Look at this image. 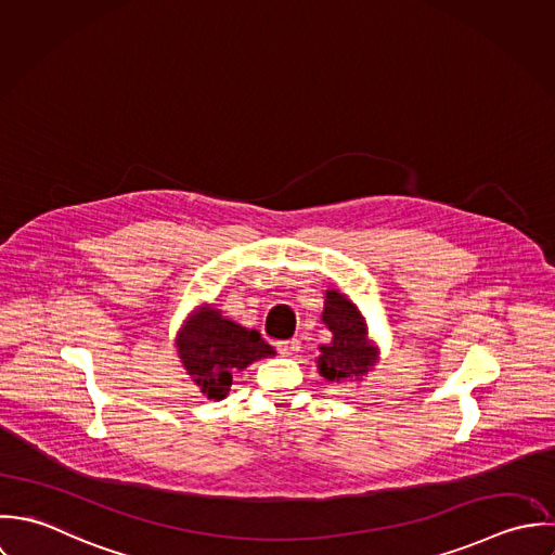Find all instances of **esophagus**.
Instances as JSON below:
<instances>
[{"instance_id":"esophagus-1","label":"esophagus","mask_w":555,"mask_h":555,"mask_svg":"<svg viewBox=\"0 0 555 555\" xmlns=\"http://www.w3.org/2000/svg\"><path fill=\"white\" fill-rule=\"evenodd\" d=\"M276 349H279L283 356H294V353L300 351V340H298V338L279 340V343H276Z\"/></svg>"}]
</instances>
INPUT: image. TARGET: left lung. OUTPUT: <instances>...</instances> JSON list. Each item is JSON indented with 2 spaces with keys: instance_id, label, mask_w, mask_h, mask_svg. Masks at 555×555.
Returning <instances> with one entry per match:
<instances>
[{
  "instance_id": "8db88e82",
  "label": "left lung",
  "mask_w": 555,
  "mask_h": 555,
  "mask_svg": "<svg viewBox=\"0 0 555 555\" xmlns=\"http://www.w3.org/2000/svg\"><path fill=\"white\" fill-rule=\"evenodd\" d=\"M322 322L333 333V340L320 347V375L336 384L366 375L377 362V347L369 338L358 307L345 294L328 289Z\"/></svg>"
}]
</instances>
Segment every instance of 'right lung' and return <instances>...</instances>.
<instances>
[{
    "label": "right lung",
    "mask_w": 555,
    "mask_h": 555,
    "mask_svg": "<svg viewBox=\"0 0 555 555\" xmlns=\"http://www.w3.org/2000/svg\"><path fill=\"white\" fill-rule=\"evenodd\" d=\"M178 356L208 399H224L233 373L246 369L255 360L274 356L257 331H248L231 320H224L219 309H197L176 338Z\"/></svg>",
    "instance_id": "right-lung-1"
}]
</instances>
